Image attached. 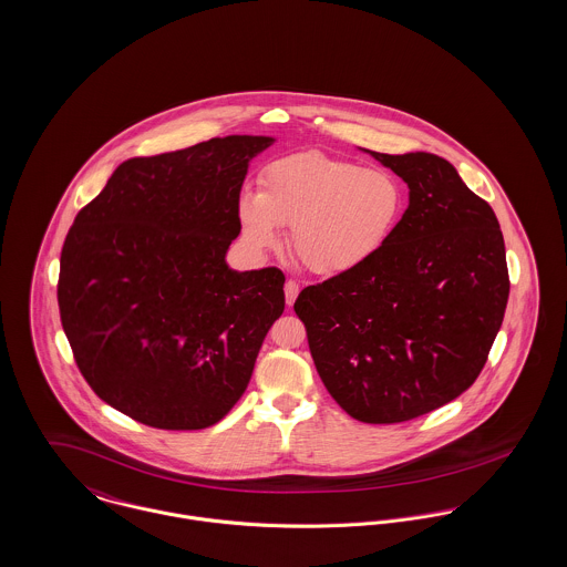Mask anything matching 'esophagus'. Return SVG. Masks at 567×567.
<instances>
[{
  "instance_id": "obj_1",
  "label": "esophagus",
  "mask_w": 567,
  "mask_h": 567,
  "mask_svg": "<svg viewBox=\"0 0 567 567\" xmlns=\"http://www.w3.org/2000/svg\"><path fill=\"white\" fill-rule=\"evenodd\" d=\"M298 293H300V285H298L296 280H287V282H285V298H287V305L293 306Z\"/></svg>"
}]
</instances>
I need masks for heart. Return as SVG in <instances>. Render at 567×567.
<instances>
[{"instance_id":"b5f03b06","label":"heart","mask_w":567,"mask_h":567,"mask_svg":"<svg viewBox=\"0 0 567 567\" xmlns=\"http://www.w3.org/2000/svg\"><path fill=\"white\" fill-rule=\"evenodd\" d=\"M405 189L386 171L302 151L271 162L259 194L239 200V226L248 246L267 252L291 226V250L308 271L337 276L378 257L399 228Z\"/></svg>"}]
</instances>
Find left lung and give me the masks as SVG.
I'll return each instance as SVG.
<instances>
[{
	"instance_id": "left-lung-1",
	"label": "left lung",
	"mask_w": 567,
	"mask_h": 567,
	"mask_svg": "<svg viewBox=\"0 0 567 567\" xmlns=\"http://www.w3.org/2000/svg\"><path fill=\"white\" fill-rule=\"evenodd\" d=\"M371 155L410 187L384 250L310 285L293 310L317 373L351 419L423 416L475 384L501 330L509 271L492 207L432 153Z\"/></svg>"
}]
</instances>
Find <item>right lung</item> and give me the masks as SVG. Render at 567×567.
I'll use <instances>...</instances> for the list:
<instances>
[{
	"instance_id": "obj_1",
	"label": "right lung",
	"mask_w": 567,
	"mask_h": 567,
	"mask_svg": "<svg viewBox=\"0 0 567 567\" xmlns=\"http://www.w3.org/2000/svg\"><path fill=\"white\" fill-rule=\"evenodd\" d=\"M269 144L228 135L133 157L64 239L58 306L75 364L142 425L187 432L224 419L285 310L278 267L224 262L248 162Z\"/></svg>"
}]
</instances>
